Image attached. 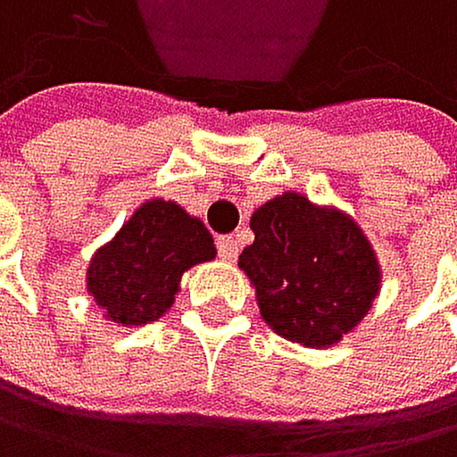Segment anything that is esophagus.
<instances>
[{
    "instance_id": "34e87169",
    "label": "esophagus",
    "mask_w": 457,
    "mask_h": 457,
    "mask_svg": "<svg viewBox=\"0 0 457 457\" xmlns=\"http://www.w3.org/2000/svg\"><path fill=\"white\" fill-rule=\"evenodd\" d=\"M216 250L221 261H236L238 258V241L233 236H219L216 238Z\"/></svg>"
}]
</instances>
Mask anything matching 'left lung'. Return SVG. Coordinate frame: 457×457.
<instances>
[{"mask_svg": "<svg viewBox=\"0 0 457 457\" xmlns=\"http://www.w3.org/2000/svg\"><path fill=\"white\" fill-rule=\"evenodd\" d=\"M255 241L238 267L255 284L261 317L284 340L326 348L368 314L379 263L348 216L306 196H275L253 213Z\"/></svg>", "mask_w": 457, "mask_h": 457, "instance_id": "1", "label": "left lung"}]
</instances>
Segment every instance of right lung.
<instances>
[{"label": "right lung", "mask_w": 457, "mask_h": 457, "mask_svg": "<svg viewBox=\"0 0 457 457\" xmlns=\"http://www.w3.org/2000/svg\"><path fill=\"white\" fill-rule=\"evenodd\" d=\"M210 258L216 247L207 227L179 204L151 199L95 253L87 289L112 323L143 326L170 309L182 272Z\"/></svg>", "instance_id": "right-lung-1"}]
</instances>
